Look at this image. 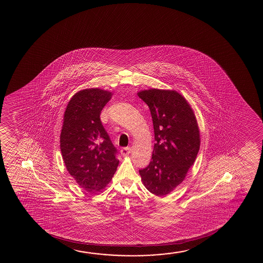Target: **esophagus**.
<instances>
[{
  "instance_id": "esophagus-1",
  "label": "esophagus",
  "mask_w": 263,
  "mask_h": 263,
  "mask_svg": "<svg viewBox=\"0 0 263 263\" xmlns=\"http://www.w3.org/2000/svg\"><path fill=\"white\" fill-rule=\"evenodd\" d=\"M120 152H121V155H122L123 156H126V155H129L130 153H131V148L123 147L121 148Z\"/></svg>"
}]
</instances>
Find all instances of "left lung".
Wrapping results in <instances>:
<instances>
[{"label":"left lung","instance_id":"left-lung-1","mask_svg":"<svg viewBox=\"0 0 263 263\" xmlns=\"http://www.w3.org/2000/svg\"><path fill=\"white\" fill-rule=\"evenodd\" d=\"M137 95L148 105L155 130L152 161L139 170L144 187L165 196L180 185L193 165L200 145L194 112L176 90H141Z\"/></svg>","mask_w":263,"mask_h":263}]
</instances>
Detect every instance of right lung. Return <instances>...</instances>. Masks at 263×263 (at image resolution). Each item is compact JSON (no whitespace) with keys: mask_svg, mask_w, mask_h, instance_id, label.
Segmentation results:
<instances>
[{"mask_svg":"<svg viewBox=\"0 0 263 263\" xmlns=\"http://www.w3.org/2000/svg\"><path fill=\"white\" fill-rule=\"evenodd\" d=\"M112 93L98 88L72 96L64 115L60 149L65 167L81 187L89 192L104 189L119 161L117 149L101 121V112Z\"/></svg>","mask_w":263,"mask_h":263,"instance_id":"1","label":"right lung"}]
</instances>
